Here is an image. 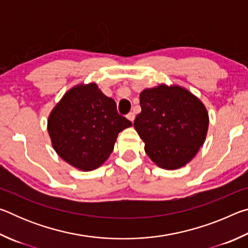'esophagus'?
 <instances>
[{
    "mask_svg": "<svg viewBox=\"0 0 248 248\" xmlns=\"http://www.w3.org/2000/svg\"><path fill=\"white\" fill-rule=\"evenodd\" d=\"M134 117H136V116H134V112H129V114L127 115V118H128L130 121H131V123H133Z\"/></svg>",
    "mask_w": 248,
    "mask_h": 248,
    "instance_id": "34e87169",
    "label": "esophagus"
}]
</instances>
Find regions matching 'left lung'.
Returning a JSON list of instances; mask_svg holds the SVG:
<instances>
[{
    "mask_svg": "<svg viewBox=\"0 0 248 248\" xmlns=\"http://www.w3.org/2000/svg\"><path fill=\"white\" fill-rule=\"evenodd\" d=\"M134 129L157 166L177 170L189 163L205 140L209 116L202 102L185 87L161 84L140 94Z\"/></svg>",
    "mask_w": 248,
    "mask_h": 248,
    "instance_id": "obj_1",
    "label": "left lung"
}]
</instances>
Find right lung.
Returning a JSON list of instances; mask_svg holds the SVG:
<instances>
[{
	"label": "right lung",
	"instance_id": "obj_1",
	"mask_svg": "<svg viewBox=\"0 0 248 248\" xmlns=\"http://www.w3.org/2000/svg\"><path fill=\"white\" fill-rule=\"evenodd\" d=\"M131 125L97 84H78L50 112L48 133L59 156L75 169L89 171L104 164L118 133Z\"/></svg>",
	"mask_w": 248,
	"mask_h": 248
}]
</instances>
